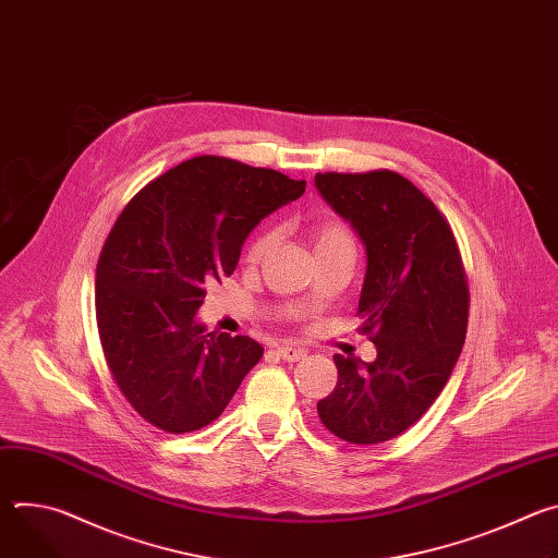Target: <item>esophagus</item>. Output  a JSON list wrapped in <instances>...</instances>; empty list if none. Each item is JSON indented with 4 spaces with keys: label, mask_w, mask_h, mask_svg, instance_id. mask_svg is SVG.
I'll return each instance as SVG.
<instances>
[{
    "label": "esophagus",
    "mask_w": 558,
    "mask_h": 558,
    "mask_svg": "<svg viewBox=\"0 0 558 558\" xmlns=\"http://www.w3.org/2000/svg\"><path fill=\"white\" fill-rule=\"evenodd\" d=\"M276 353H278L284 362H300V360H304V357H306V353H304L302 349H295V347H289V344L278 347V349H276Z\"/></svg>",
    "instance_id": "34e87169"
}]
</instances>
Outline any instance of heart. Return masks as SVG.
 Listing matches in <instances>:
<instances>
[{
  "instance_id": "obj_1",
  "label": "heart",
  "mask_w": 558,
  "mask_h": 558,
  "mask_svg": "<svg viewBox=\"0 0 558 558\" xmlns=\"http://www.w3.org/2000/svg\"><path fill=\"white\" fill-rule=\"evenodd\" d=\"M274 245V235L271 233H263L258 235L256 241L252 243L247 256L252 263H258L260 258L267 256V252ZM336 245H351V233L349 229L338 222V220H325L315 227L313 231V252H320V250H329Z\"/></svg>"
}]
</instances>
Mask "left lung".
<instances>
[{
    "label": "left lung",
    "mask_w": 558,
    "mask_h": 558,
    "mask_svg": "<svg viewBox=\"0 0 558 558\" xmlns=\"http://www.w3.org/2000/svg\"><path fill=\"white\" fill-rule=\"evenodd\" d=\"M323 198L366 250L360 331L373 362L333 355L338 384L320 422L349 444H381L411 428L446 386L468 327V280L452 229L435 203L390 170L315 174Z\"/></svg>",
    "instance_id": "obj_1"
}]
</instances>
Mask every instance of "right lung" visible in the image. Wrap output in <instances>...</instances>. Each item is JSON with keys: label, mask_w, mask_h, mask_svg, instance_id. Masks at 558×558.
Returning <instances> with one entry per match:
<instances>
[{"label": "right lung", "mask_w": 558, "mask_h": 558, "mask_svg": "<svg viewBox=\"0 0 558 558\" xmlns=\"http://www.w3.org/2000/svg\"><path fill=\"white\" fill-rule=\"evenodd\" d=\"M306 181L196 156L145 185L117 218L97 265V325L132 409L172 435L211 424L263 347L198 323L205 287L231 276L245 238Z\"/></svg>", "instance_id": "obj_1"}]
</instances>
